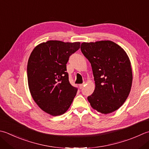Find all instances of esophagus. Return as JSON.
<instances>
[{"mask_svg": "<svg viewBox=\"0 0 149 149\" xmlns=\"http://www.w3.org/2000/svg\"><path fill=\"white\" fill-rule=\"evenodd\" d=\"M84 84H85V83H83V84H79V88H80V89H82V88H83V86H84Z\"/></svg>", "mask_w": 149, "mask_h": 149, "instance_id": "esophagus-1", "label": "esophagus"}]
</instances>
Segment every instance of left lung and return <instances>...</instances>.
I'll return each instance as SVG.
<instances>
[{"label":"left lung","instance_id":"left-lung-1","mask_svg":"<svg viewBox=\"0 0 149 149\" xmlns=\"http://www.w3.org/2000/svg\"><path fill=\"white\" fill-rule=\"evenodd\" d=\"M83 54L91 64L95 84L88 97L93 109L104 114L123 105L132 83L130 61L124 49L110 40L83 42Z\"/></svg>","mask_w":149,"mask_h":149}]
</instances>
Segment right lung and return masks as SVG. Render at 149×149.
Returning <instances> with one entry per match:
<instances>
[{
    "instance_id": "obj_1",
    "label": "right lung",
    "mask_w": 149,
    "mask_h": 149,
    "mask_svg": "<svg viewBox=\"0 0 149 149\" xmlns=\"http://www.w3.org/2000/svg\"><path fill=\"white\" fill-rule=\"evenodd\" d=\"M80 44L48 40L37 45L29 57L27 74L31 95L37 105L52 116L65 113L76 95L77 88L69 82L66 65Z\"/></svg>"
}]
</instances>
